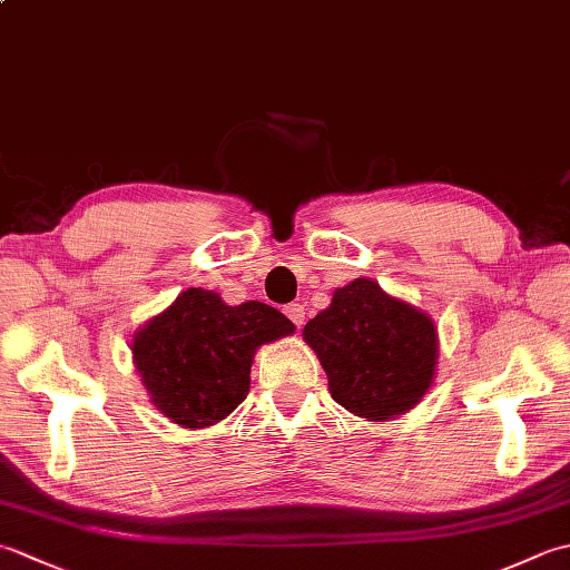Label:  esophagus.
<instances>
[{
	"mask_svg": "<svg viewBox=\"0 0 570 570\" xmlns=\"http://www.w3.org/2000/svg\"><path fill=\"white\" fill-rule=\"evenodd\" d=\"M284 313H286V318L296 325V328H301V325H304V321H306V308L301 304H288L284 308Z\"/></svg>",
	"mask_w": 570,
	"mask_h": 570,
	"instance_id": "obj_1",
	"label": "esophagus"
}]
</instances>
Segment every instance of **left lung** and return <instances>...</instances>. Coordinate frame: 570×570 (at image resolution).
<instances>
[{"instance_id": "obj_1", "label": "left lung", "mask_w": 570, "mask_h": 570, "mask_svg": "<svg viewBox=\"0 0 570 570\" xmlns=\"http://www.w3.org/2000/svg\"><path fill=\"white\" fill-rule=\"evenodd\" d=\"M304 337L328 374L335 402L370 421L419 404L439 357L433 321L372 278L337 288L331 306L306 323Z\"/></svg>"}]
</instances>
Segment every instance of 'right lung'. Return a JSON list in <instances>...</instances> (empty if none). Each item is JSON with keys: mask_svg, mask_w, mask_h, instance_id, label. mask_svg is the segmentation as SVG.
<instances>
[{"mask_svg": "<svg viewBox=\"0 0 570 570\" xmlns=\"http://www.w3.org/2000/svg\"><path fill=\"white\" fill-rule=\"evenodd\" d=\"M294 333L276 308L188 288L135 335V362L154 406L184 429L225 419L249 392L254 350Z\"/></svg>", "mask_w": 570, "mask_h": 570, "instance_id": "right-lung-1", "label": "right lung"}]
</instances>
